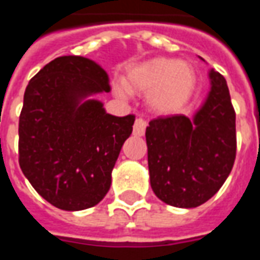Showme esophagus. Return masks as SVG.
I'll return each mask as SVG.
<instances>
[{
    "label": "esophagus",
    "instance_id": "1",
    "mask_svg": "<svg viewBox=\"0 0 260 260\" xmlns=\"http://www.w3.org/2000/svg\"><path fill=\"white\" fill-rule=\"evenodd\" d=\"M147 122L143 118H136L135 124H134V135L135 136H143L145 131H146Z\"/></svg>",
    "mask_w": 260,
    "mask_h": 260
}]
</instances>
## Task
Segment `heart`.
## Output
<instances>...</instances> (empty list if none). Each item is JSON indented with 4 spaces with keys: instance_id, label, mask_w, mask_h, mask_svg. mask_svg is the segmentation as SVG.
<instances>
[{
    "instance_id": "heart-1",
    "label": "heart",
    "mask_w": 260,
    "mask_h": 260,
    "mask_svg": "<svg viewBox=\"0 0 260 260\" xmlns=\"http://www.w3.org/2000/svg\"><path fill=\"white\" fill-rule=\"evenodd\" d=\"M193 86L195 72L188 62L157 57L131 68L117 90L122 96L129 91L147 93V104L153 111L173 114L188 102Z\"/></svg>"
}]
</instances>
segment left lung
<instances>
[{
	"label": "left lung",
	"mask_w": 260,
	"mask_h": 260,
	"mask_svg": "<svg viewBox=\"0 0 260 260\" xmlns=\"http://www.w3.org/2000/svg\"><path fill=\"white\" fill-rule=\"evenodd\" d=\"M209 79L210 91L192 118L178 114L152 119L146 128L150 185L160 201L174 207L209 201L234 166L235 111L229 86L214 69Z\"/></svg>",
	"instance_id": "left-lung-1"
}]
</instances>
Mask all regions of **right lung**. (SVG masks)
Returning <instances> with one entry per match:
<instances>
[{"instance_id": "1", "label": "right lung", "mask_w": 260, "mask_h": 260, "mask_svg": "<svg viewBox=\"0 0 260 260\" xmlns=\"http://www.w3.org/2000/svg\"><path fill=\"white\" fill-rule=\"evenodd\" d=\"M111 90L107 72L80 55L53 59L29 82L19 117V166L53 206L76 212L107 195L135 115L115 117L94 94Z\"/></svg>"}]
</instances>
